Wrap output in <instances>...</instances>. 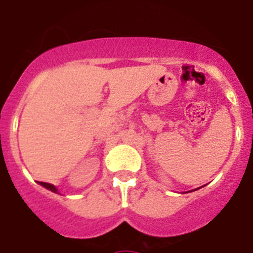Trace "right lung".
<instances>
[{"mask_svg":"<svg viewBox=\"0 0 253 253\" xmlns=\"http://www.w3.org/2000/svg\"><path fill=\"white\" fill-rule=\"evenodd\" d=\"M39 184L42 185V186H44V187H45V189H48V190H50V191H53V193H58L57 187H55L54 185L48 184V182H39Z\"/></svg>","mask_w":253,"mask_h":253,"instance_id":"right-lung-1","label":"right lung"}]
</instances>
